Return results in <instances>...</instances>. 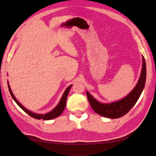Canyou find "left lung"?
Here are the masks:
<instances>
[{"instance_id":"1","label":"left lung","mask_w":156,"mask_h":156,"mask_svg":"<svg viewBox=\"0 0 156 156\" xmlns=\"http://www.w3.org/2000/svg\"><path fill=\"white\" fill-rule=\"evenodd\" d=\"M142 59L143 64L140 79L130 93H129L123 98L110 103H102L98 101L89 93V92L87 91L89 103L96 113L104 117L117 119L122 117L131 110L140 98L146 80V64L144 56H142Z\"/></svg>"}]
</instances>
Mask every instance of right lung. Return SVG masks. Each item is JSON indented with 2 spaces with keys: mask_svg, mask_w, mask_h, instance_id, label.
Returning <instances> with one entry per match:
<instances>
[{
  "mask_svg": "<svg viewBox=\"0 0 156 156\" xmlns=\"http://www.w3.org/2000/svg\"><path fill=\"white\" fill-rule=\"evenodd\" d=\"M7 84H8V87H9L10 94H11L12 98H13V100H14L16 103L19 106V107L21 108L23 110L26 112V113H27L28 115H30L31 117H34L36 119H44V120H51V119H55L56 117H59V115H61V114L62 113L65 108L68 94L69 91V90H70V88L72 86V84L69 85V87L66 88V90L64 91V94H63L60 101H59V103L57 105V106H56V107L54 109H53L52 111L48 112V113H46V114H38V113H35V112H33L32 111L28 110V109L26 108L24 106H23L21 103H20L17 99H16V97H15V95L13 94L11 90V87H10L9 82H7Z\"/></svg>",
  "mask_w": 156,
  "mask_h": 156,
  "instance_id": "1",
  "label": "right lung"
}]
</instances>
